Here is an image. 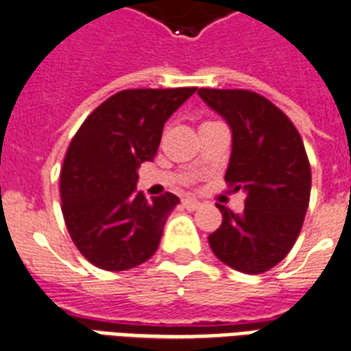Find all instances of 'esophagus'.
Wrapping results in <instances>:
<instances>
[{
	"mask_svg": "<svg viewBox=\"0 0 351 351\" xmlns=\"http://www.w3.org/2000/svg\"><path fill=\"white\" fill-rule=\"evenodd\" d=\"M182 206H184L186 210L193 211V210H199L200 202H199V200H195V199H184V200H182Z\"/></svg>",
	"mask_w": 351,
	"mask_h": 351,
	"instance_id": "obj_1",
	"label": "esophagus"
}]
</instances>
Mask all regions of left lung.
I'll return each mask as SVG.
<instances>
[{"instance_id":"8db88e82","label":"left lung","mask_w":351,"mask_h":351,"mask_svg":"<svg viewBox=\"0 0 351 351\" xmlns=\"http://www.w3.org/2000/svg\"><path fill=\"white\" fill-rule=\"evenodd\" d=\"M200 99L232 130L224 180L243 189L245 210L217 204L223 224L208 241L223 263L261 274L282 261L298 239L311 195V167L300 134L278 106L248 90L200 88Z\"/></svg>"}]
</instances>
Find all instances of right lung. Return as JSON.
I'll use <instances>...</instances> for the list:
<instances>
[{
	"instance_id": "1",
	"label": "right lung",
	"mask_w": 351,
	"mask_h": 351,
	"mask_svg": "<svg viewBox=\"0 0 351 351\" xmlns=\"http://www.w3.org/2000/svg\"><path fill=\"white\" fill-rule=\"evenodd\" d=\"M197 88L123 90L86 117L60 171V199L75 247L104 271H127L158 250L165 221L180 200H147L138 169L156 156L165 121Z\"/></svg>"
}]
</instances>
